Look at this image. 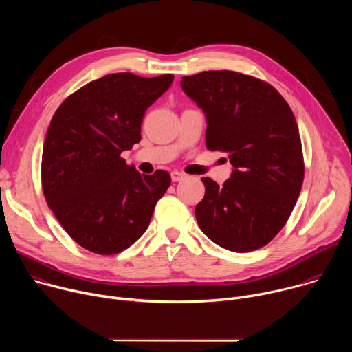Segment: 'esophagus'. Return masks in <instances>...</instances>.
<instances>
[{
    "label": "esophagus",
    "instance_id": "34e87169",
    "mask_svg": "<svg viewBox=\"0 0 352 352\" xmlns=\"http://www.w3.org/2000/svg\"><path fill=\"white\" fill-rule=\"evenodd\" d=\"M185 174H182V173H179V171H173L171 173V179L174 181V182H179V181H182V179H185Z\"/></svg>",
    "mask_w": 352,
    "mask_h": 352
}]
</instances>
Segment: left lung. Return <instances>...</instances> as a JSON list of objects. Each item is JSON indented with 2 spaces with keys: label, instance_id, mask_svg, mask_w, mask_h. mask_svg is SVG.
Returning a JSON list of instances; mask_svg holds the SVG:
<instances>
[{
  "label": "left lung",
  "instance_id": "1",
  "mask_svg": "<svg viewBox=\"0 0 352 352\" xmlns=\"http://www.w3.org/2000/svg\"><path fill=\"white\" fill-rule=\"evenodd\" d=\"M182 90L206 113V147L228 153L231 178L206 192L197 224L214 243L250 252L269 243L288 221L302 188L305 164L295 117L267 82L235 71L184 76Z\"/></svg>",
  "mask_w": 352,
  "mask_h": 352
}]
</instances>
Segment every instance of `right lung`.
Returning a JSON list of instances; mask_svg holds the SVG:
<instances>
[{
  "mask_svg": "<svg viewBox=\"0 0 352 352\" xmlns=\"http://www.w3.org/2000/svg\"><path fill=\"white\" fill-rule=\"evenodd\" d=\"M173 74H110L69 94L50 122L41 156L45 202L68 235L98 255H116L147 230L171 177L140 174L121 157L140 142L144 111Z\"/></svg>",
  "mask_w": 352,
  "mask_h": 352,
  "instance_id": "add662e5",
  "label": "right lung"
}]
</instances>
